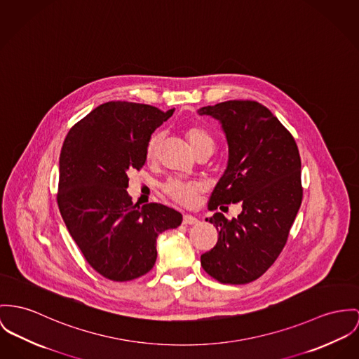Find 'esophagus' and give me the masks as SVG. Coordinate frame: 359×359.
I'll use <instances>...</instances> for the list:
<instances>
[{
  "instance_id": "1",
  "label": "esophagus",
  "mask_w": 359,
  "mask_h": 359,
  "mask_svg": "<svg viewBox=\"0 0 359 359\" xmlns=\"http://www.w3.org/2000/svg\"><path fill=\"white\" fill-rule=\"evenodd\" d=\"M199 220L196 219V217H194L191 215H184L183 216V224L184 225H195V224H198Z\"/></svg>"
}]
</instances>
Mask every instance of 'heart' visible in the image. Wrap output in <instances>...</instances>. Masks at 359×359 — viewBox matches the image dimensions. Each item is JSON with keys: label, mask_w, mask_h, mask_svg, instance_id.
Returning <instances> with one entry per match:
<instances>
[{"label": "heart", "mask_w": 359, "mask_h": 359, "mask_svg": "<svg viewBox=\"0 0 359 359\" xmlns=\"http://www.w3.org/2000/svg\"><path fill=\"white\" fill-rule=\"evenodd\" d=\"M186 137L189 139L191 147L198 154L202 150H212L215 149V139L210 135V133L201 124L193 123L187 126L186 128ZM160 143H161V134L156 133L153 134L146 144L144 149V158L147 163H153L157 160L158 151H160ZM164 193L176 203L183 206H193L198 199V195L202 191V184L194 180H184L179 177H172L166 180L163 186Z\"/></svg>", "instance_id": "b5f03b06"}]
</instances>
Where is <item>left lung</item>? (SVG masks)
Returning <instances> with one entry per match:
<instances>
[{
    "instance_id": "1",
    "label": "left lung",
    "mask_w": 359,
    "mask_h": 359,
    "mask_svg": "<svg viewBox=\"0 0 359 359\" xmlns=\"http://www.w3.org/2000/svg\"><path fill=\"white\" fill-rule=\"evenodd\" d=\"M198 113L220 120L229 149L208 208L228 212L226 205L236 202L243 208L232 220L220 212L206 219L219 241L201 255V265L220 283L248 284L273 265L301 208L299 150L291 133L257 101H225Z\"/></svg>"
}]
</instances>
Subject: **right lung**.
I'll use <instances>...</instances> for the list:
<instances>
[{"mask_svg": "<svg viewBox=\"0 0 359 359\" xmlns=\"http://www.w3.org/2000/svg\"><path fill=\"white\" fill-rule=\"evenodd\" d=\"M175 109L111 101L68 133L60 153L57 203L88 265L111 281L146 275L157 259V238L182 224L160 203L134 205L128 170L144 165L147 140Z\"/></svg>", "mask_w": 359, "mask_h": 359, "instance_id": "add662e5", "label": "right lung"}]
</instances>
